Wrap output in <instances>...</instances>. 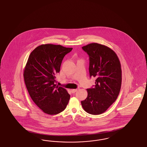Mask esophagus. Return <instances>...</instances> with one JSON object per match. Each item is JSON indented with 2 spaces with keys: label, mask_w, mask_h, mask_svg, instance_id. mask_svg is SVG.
Listing matches in <instances>:
<instances>
[{
  "label": "esophagus",
  "mask_w": 147,
  "mask_h": 147,
  "mask_svg": "<svg viewBox=\"0 0 147 147\" xmlns=\"http://www.w3.org/2000/svg\"><path fill=\"white\" fill-rule=\"evenodd\" d=\"M78 90V89H71V91L72 92V93H75Z\"/></svg>",
  "instance_id": "1"
}]
</instances>
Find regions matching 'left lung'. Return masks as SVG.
<instances>
[{"label":"left lung","instance_id":"1","mask_svg":"<svg viewBox=\"0 0 147 147\" xmlns=\"http://www.w3.org/2000/svg\"><path fill=\"white\" fill-rule=\"evenodd\" d=\"M89 56V73L96 78L94 88L87 89L88 96L81 101L84 110L91 115L105 112L119 96L122 82L121 63L110 48L97 43L82 47Z\"/></svg>","mask_w":147,"mask_h":147}]
</instances>
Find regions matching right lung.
Segmentation results:
<instances>
[{"label":"right lung","instance_id":"obj_1","mask_svg":"<svg viewBox=\"0 0 147 147\" xmlns=\"http://www.w3.org/2000/svg\"><path fill=\"white\" fill-rule=\"evenodd\" d=\"M72 49L59 45H41L28 57L24 70L25 83L35 104L47 114L62 112L68 104L70 95L55 83L64 57Z\"/></svg>","mask_w":147,"mask_h":147}]
</instances>
